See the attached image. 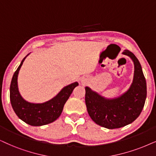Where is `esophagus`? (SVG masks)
<instances>
[{
    "label": "esophagus",
    "mask_w": 156,
    "mask_h": 156,
    "mask_svg": "<svg viewBox=\"0 0 156 156\" xmlns=\"http://www.w3.org/2000/svg\"><path fill=\"white\" fill-rule=\"evenodd\" d=\"M80 81H81L83 83H84L86 82V78H81V79H80Z\"/></svg>",
    "instance_id": "obj_1"
}]
</instances>
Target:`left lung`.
Returning a JSON list of instances; mask_svg holds the SVG:
<instances>
[{"label":"left lung","instance_id":"1","mask_svg":"<svg viewBox=\"0 0 156 156\" xmlns=\"http://www.w3.org/2000/svg\"><path fill=\"white\" fill-rule=\"evenodd\" d=\"M122 54L134 63V76L127 91L114 98H106L86 86V101L88 113L97 125L107 129L120 128L131 124L139 117L147 96V85L141 65L135 55L126 50Z\"/></svg>","mask_w":156,"mask_h":156}]
</instances>
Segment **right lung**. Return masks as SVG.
Returning <instances> with one entry per match:
<instances>
[{
  "instance_id": "right-lung-1",
  "label": "right lung",
  "mask_w": 156,
  "mask_h": 156,
  "mask_svg": "<svg viewBox=\"0 0 156 156\" xmlns=\"http://www.w3.org/2000/svg\"><path fill=\"white\" fill-rule=\"evenodd\" d=\"M29 54L23 59L12 77L10 86V101L13 111L19 119L29 125L42 126L52 123L60 117L65 104L74 88L78 86V83L74 82L65 86L56 96L43 103H31L26 101L19 90L18 76L23 61Z\"/></svg>"
}]
</instances>
